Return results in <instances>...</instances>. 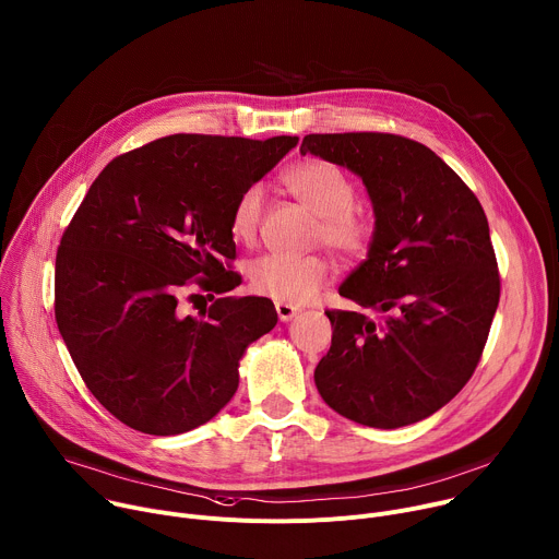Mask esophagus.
Here are the masks:
<instances>
[{"label": "esophagus", "mask_w": 559, "mask_h": 559, "mask_svg": "<svg viewBox=\"0 0 559 559\" xmlns=\"http://www.w3.org/2000/svg\"><path fill=\"white\" fill-rule=\"evenodd\" d=\"M276 313H278V318H281L283 323H287L298 313V307L289 305V302H276Z\"/></svg>", "instance_id": "esophagus-1"}]
</instances>
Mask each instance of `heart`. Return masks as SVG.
Here are the masks:
<instances>
[{"mask_svg":"<svg viewBox=\"0 0 559 559\" xmlns=\"http://www.w3.org/2000/svg\"><path fill=\"white\" fill-rule=\"evenodd\" d=\"M287 192L311 214L316 223L311 246H325L343 261L365 257L373 241V223L354 203L356 183L334 164L307 158L283 175ZM263 188L248 186L236 197L229 214V231L241 243H254L263 218ZM248 278L257 294L278 302H305L330 278V263L321 254L285 257L265 254L248 265Z\"/></svg>","mask_w":559,"mask_h":559,"instance_id":"1","label":"heart"}]
</instances>
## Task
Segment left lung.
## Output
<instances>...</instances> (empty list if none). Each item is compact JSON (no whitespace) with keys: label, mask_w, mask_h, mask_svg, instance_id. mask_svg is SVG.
I'll list each match as a JSON object with an SVG mask.
<instances>
[{"label":"left lung","mask_w":559,"mask_h":559,"mask_svg":"<svg viewBox=\"0 0 559 559\" xmlns=\"http://www.w3.org/2000/svg\"><path fill=\"white\" fill-rule=\"evenodd\" d=\"M300 152L356 173L373 203L367 261L341 285L362 311L328 309L313 380L341 416L405 427L444 407L483 358L500 302L487 214L427 145L389 132L307 134Z\"/></svg>","instance_id":"8db88e82"}]
</instances>
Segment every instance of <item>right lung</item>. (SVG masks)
Segmentation results:
<instances>
[{"label":"right lung","mask_w":559,"mask_h":559,"mask_svg":"<svg viewBox=\"0 0 559 559\" xmlns=\"http://www.w3.org/2000/svg\"><path fill=\"white\" fill-rule=\"evenodd\" d=\"M298 136L170 134L119 154L63 229L55 321L97 401L123 425L177 436L212 420L246 347L276 321L270 298L225 296L241 276L229 214ZM213 305L182 313L188 290Z\"/></svg>","instance_id":"add662e5"}]
</instances>
